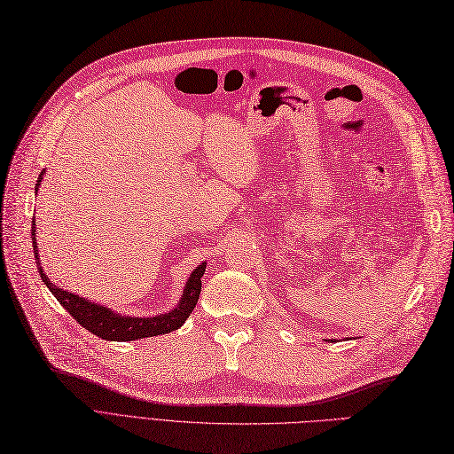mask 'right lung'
Masks as SVG:
<instances>
[{"label": "right lung", "instance_id": "add662e5", "mask_svg": "<svg viewBox=\"0 0 454 454\" xmlns=\"http://www.w3.org/2000/svg\"><path fill=\"white\" fill-rule=\"evenodd\" d=\"M43 175H46V171H42L38 175L35 192H38ZM35 223L36 221L32 219V248H35L36 268H38V273H40L43 285H46L50 293L58 298V302L65 308V310H67L84 329L90 331V333L102 337L106 340H121V342L137 340V339H144V337H156V335H165V333H171V331H175V329H179L186 322V317L192 314L194 306L198 302V296H200L206 262H202L191 273V278L184 283V289H183L179 302H176V306L171 308L169 312L158 314V316H148V317L117 314L112 310V308H107L104 304L86 301L84 296L59 289L58 285L48 279L46 271H43V268L40 265L42 260H40L38 247H36Z\"/></svg>", "mask_w": 454, "mask_h": 454}]
</instances>
